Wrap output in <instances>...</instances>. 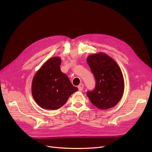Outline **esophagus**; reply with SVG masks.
Segmentation results:
<instances>
[{
  "label": "esophagus",
  "instance_id": "34e87169",
  "mask_svg": "<svg viewBox=\"0 0 152 152\" xmlns=\"http://www.w3.org/2000/svg\"><path fill=\"white\" fill-rule=\"evenodd\" d=\"M77 87H78L79 91H83V88H84V85H83V84H79V85L77 86Z\"/></svg>",
  "mask_w": 152,
  "mask_h": 152
}]
</instances>
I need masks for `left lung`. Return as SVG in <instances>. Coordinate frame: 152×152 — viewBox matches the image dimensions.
<instances>
[{
	"label": "left lung",
	"instance_id": "1",
	"mask_svg": "<svg viewBox=\"0 0 152 152\" xmlns=\"http://www.w3.org/2000/svg\"><path fill=\"white\" fill-rule=\"evenodd\" d=\"M87 63L95 80V88L87 92L92 104L101 110L115 107L121 100L124 79L116 61L103 53L89 55Z\"/></svg>",
	"mask_w": 152,
	"mask_h": 152
}]
</instances>
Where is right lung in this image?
<instances>
[{"instance_id":"add662e5","label":"right lung","mask_w":152,"mask_h":152,"mask_svg":"<svg viewBox=\"0 0 152 152\" xmlns=\"http://www.w3.org/2000/svg\"><path fill=\"white\" fill-rule=\"evenodd\" d=\"M61 59L48 60L36 72L32 83V95L42 108L57 110L66 102L70 95L77 91L67 75L60 70Z\"/></svg>"}]
</instances>
